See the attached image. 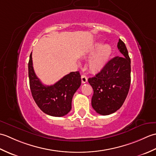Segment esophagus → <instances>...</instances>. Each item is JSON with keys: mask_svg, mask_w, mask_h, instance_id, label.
<instances>
[{"mask_svg": "<svg viewBox=\"0 0 156 156\" xmlns=\"http://www.w3.org/2000/svg\"><path fill=\"white\" fill-rule=\"evenodd\" d=\"M81 80H82V83L84 84V83H86V82H87L88 79H87V76H86L84 74H82V76H81Z\"/></svg>", "mask_w": 156, "mask_h": 156, "instance_id": "1", "label": "esophagus"}]
</instances>
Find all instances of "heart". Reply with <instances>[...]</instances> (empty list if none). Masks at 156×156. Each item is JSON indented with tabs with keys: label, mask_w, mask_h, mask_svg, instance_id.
<instances>
[{
	"label": "heart",
	"mask_w": 156,
	"mask_h": 156,
	"mask_svg": "<svg viewBox=\"0 0 156 156\" xmlns=\"http://www.w3.org/2000/svg\"><path fill=\"white\" fill-rule=\"evenodd\" d=\"M112 53L111 46L108 44L104 45L101 42L95 44L88 52L89 57H92L89 63V68L92 72H98L104 68L107 64Z\"/></svg>",
	"instance_id": "1"
}]
</instances>
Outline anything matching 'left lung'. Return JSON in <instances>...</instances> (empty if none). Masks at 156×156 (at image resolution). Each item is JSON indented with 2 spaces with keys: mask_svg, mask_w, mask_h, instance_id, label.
<instances>
[{
  "mask_svg": "<svg viewBox=\"0 0 156 156\" xmlns=\"http://www.w3.org/2000/svg\"><path fill=\"white\" fill-rule=\"evenodd\" d=\"M117 48L121 56L109 60L102 70L88 78L93 88L92 107L97 113L108 115L121 107L131 84V59L127 49L119 39Z\"/></svg>",
  "mask_w": 156,
  "mask_h": 156,
  "instance_id": "left-lung-1",
  "label": "left lung"
}]
</instances>
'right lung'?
I'll return each instance as SVG.
<instances>
[{
    "label": "right lung",
    "mask_w": 156,
    "mask_h": 156,
    "mask_svg": "<svg viewBox=\"0 0 156 156\" xmlns=\"http://www.w3.org/2000/svg\"><path fill=\"white\" fill-rule=\"evenodd\" d=\"M29 86L36 104L45 114L63 117L72 108V101L81 85L79 72H72L54 85L45 86L37 77L33 67L32 52L28 64Z\"/></svg>",
    "instance_id": "obj_1"
}]
</instances>
